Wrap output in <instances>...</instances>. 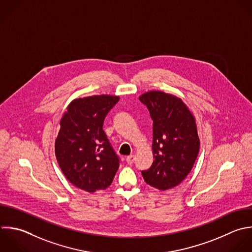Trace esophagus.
<instances>
[{
	"label": "esophagus",
	"instance_id": "esophagus-1",
	"mask_svg": "<svg viewBox=\"0 0 252 252\" xmlns=\"http://www.w3.org/2000/svg\"><path fill=\"white\" fill-rule=\"evenodd\" d=\"M126 161L128 164H132L134 161H135V156L134 155H131V156H128L126 158Z\"/></svg>",
	"mask_w": 252,
	"mask_h": 252
}]
</instances>
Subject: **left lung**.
<instances>
[{
  "mask_svg": "<svg viewBox=\"0 0 252 252\" xmlns=\"http://www.w3.org/2000/svg\"><path fill=\"white\" fill-rule=\"evenodd\" d=\"M139 98L154 121V161L142 175L147 184L157 189H171L186 178L199 153L195 117L182 99L171 94L151 91Z\"/></svg>",
  "mask_w": 252,
  "mask_h": 252,
  "instance_id": "obj_1",
  "label": "left lung"
}]
</instances>
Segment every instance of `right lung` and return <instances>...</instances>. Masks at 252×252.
Here are the masks:
<instances>
[{"mask_svg":"<svg viewBox=\"0 0 252 252\" xmlns=\"http://www.w3.org/2000/svg\"><path fill=\"white\" fill-rule=\"evenodd\" d=\"M119 96L110 94L75 98L66 108L55 141V156L66 178L94 193L106 189L119 168L102 126Z\"/></svg>","mask_w":252,"mask_h":252,"instance_id":"right-lung-1","label":"right lung"}]
</instances>
